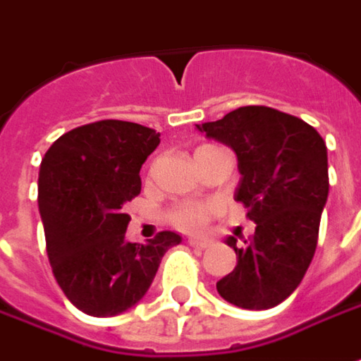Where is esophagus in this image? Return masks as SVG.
Here are the masks:
<instances>
[{
	"label": "esophagus",
	"mask_w": 361,
	"mask_h": 361,
	"mask_svg": "<svg viewBox=\"0 0 361 361\" xmlns=\"http://www.w3.org/2000/svg\"><path fill=\"white\" fill-rule=\"evenodd\" d=\"M188 243L192 245V247H197V250H205V247H209L212 242L207 240V238H190Z\"/></svg>",
	"instance_id": "34e87169"
}]
</instances>
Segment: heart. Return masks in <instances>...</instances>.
Listing matches in <instances>:
<instances>
[{
	"instance_id": "heart-1",
	"label": "heart",
	"mask_w": 361,
	"mask_h": 361,
	"mask_svg": "<svg viewBox=\"0 0 361 361\" xmlns=\"http://www.w3.org/2000/svg\"><path fill=\"white\" fill-rule=\"evenodd\" d=\"M205 147H214V145H204L200 149ZM197 149V152H200ZM214 205L209 204H195V202H183V204L173 205L168 212V219L180 230L195 231L202 230L205 224L209 221V218L214 216Z\"/></svg>"
}]
</instances>
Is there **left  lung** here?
<instances>
[{
	"mask_svg": "<svg viewBox=\"0 0 361 361\" xmlns=\"http://www.w3.org/2000/svg\"><path fill=\"white\" fill-rule=\"evenodd\" d=\"M197 130L235 152L242 173L235 202L255 221L242 247L228 238L238 266L216 283L219 295L243 310L281 304L316 254L329 192L326 142L304 119L266 106L238 107Z\"/></svg>",
	"mask_w": 361,
	"mask_h": 361,
	"instance_id": "1",
	"label": "left lung"
}]
</instances>
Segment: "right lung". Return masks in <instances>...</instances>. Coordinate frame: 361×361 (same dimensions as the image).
Wrapping results in <instances>:
<instances>
[{"label":"right lung","mask_w":361,"mask_h":361,"mask_svg":"<svg viewBox=\"0 0 361 361\" xmlns=\"http://www.w3.org/2000/svg\"><path fill=\"white\" fill-rule=\"evenodd\" d=\"M159 133L102 119L63 133L39 166L37 204L56 281L87 316H118L142 300L164 254L181 238L159 231L142 245L126 240L123 207L142 192L140 169Z\"/></svg>","instance_id":"add662e5"}]
</instances>
